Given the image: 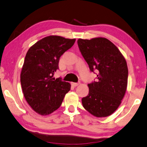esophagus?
<instances>
[{
  "mask_svg": "<svg viewBox=\"0 0 147 147\" xmlns=\"http://www.w3.org/2000/svg\"><path fill=\"white\" fill-rule=\"evenodd\" d=\"M79 84H80L79 83H71V85L74 87H76V86H78Z\"/></svg>",
  "mask_w": 147,
  "mask_h": 147,
  "instance_id": "obj_1",
  "label": "esophagus"
}]
</instances>
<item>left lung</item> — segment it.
<instances>
[{
	"label": "left lung",
	"instance_id": "obj_1",
	"mask_svg": "<svg viewBox=\"0 0 147 147\" xmlns=\"http://www.w3.org/2000/svg\"><path fill=\"white\" fill-rule=\"evenodd\" d=\"M82 55L97 81L88 84L89 93L82 99L83 107L97 117L112 114L121 102L128 83V67L122 53L109 39L97 37L78 40Z\"/></svg>",
	"mask_w": 147,
	"mask_h": 147
}]
</instances>
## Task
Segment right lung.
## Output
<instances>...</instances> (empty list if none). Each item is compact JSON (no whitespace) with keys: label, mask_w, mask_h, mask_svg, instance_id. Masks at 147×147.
I'll return each mask as SVG.
<instances>
[{"label":"right lung","mask_w":147,"mask_h":147,"mask_svg":"<svg viewBox=\"0 0 147 147\" xmlns=\"http://www.w3.org/2000/svg\"><path fill=\"white\" fill-rule=\"evenodd\" d=\"M76 38L50 35L31 46L26 55L20 83L26 100L38 114L46 115L57 110L66 93L69 83L55 79L61 56L74 45Z\"/></svg>","instance_id":"1"}]
</instances>
